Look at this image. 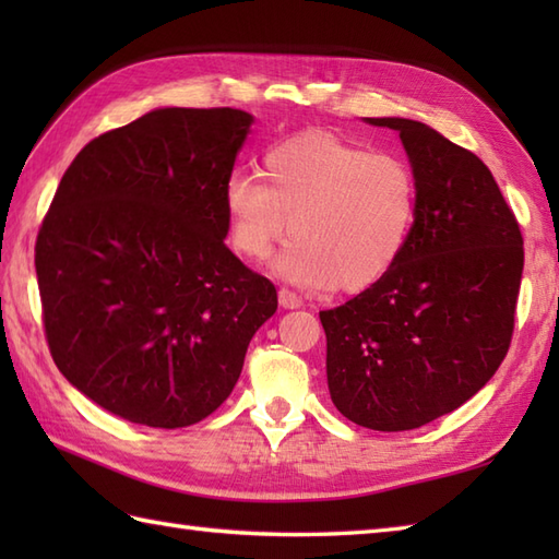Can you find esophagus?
I'll list each match as a JSON object with an SVG mask.
<instances>
[{"label":"esophagus","mask_w":559,"mask_h":559,"mask_svg":"<svg viewBox=\"0 0 559 559\" xmlns=\"http://www.w3.org/2000/svg\"><path fill=\"white\" fill-rule=\"evenodd\" d=\"M278 300H281L283 307H286V310H298V307H302V298H300V295L288 290V288H281V290H278Z\"/></svg>","instance_id":"obj_1"}]
</instances>
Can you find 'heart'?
Returning <instances> with one entry per match:
<instances>
[{
    "instance_id": "obj_1",
    "label": "heart",
    "mask_w": 559,
    "mask_h": 559,
    "mask_svg": "<svg viewBox=\"0 0 559 559\" xmlns=\"http://www.w3.org/2000/svg\"><path fill=\"white\" fill-rule=\"evenodd\" d=\"M230 242L264 261L293 230L273 271L295 286L358 293L396 264L418 213V177L391 151L305 132L273 144L261 177L233 173L223 187Z\"/></svg>"
}]
</instances>
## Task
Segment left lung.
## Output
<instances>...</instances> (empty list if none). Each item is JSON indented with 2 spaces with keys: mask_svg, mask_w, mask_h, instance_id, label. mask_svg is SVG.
I'll list each match as a JSON object with an SVG mask.
<instances>
[{
  "mask_svg": "<svg viewBox=\"0 0 559 559\" xmlns=\"http://www.w3.org/2000/svg\"><path fill=\"white\" fill-rule=\"evenodd\" d=\"M418 213L396 264L346 305L319 312L334 406L379 432L415 430L490 382L514 334L524 237L476 153L403 117Z\"/></svg>",
  "mask_w": 559,
  "mask_h": 559,
  "instance_id": "obj_1",
  "label": "left lung"
}]
</instances>
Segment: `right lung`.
Masks as SVG:
<instances>
[{
  "instance_id": "right-lung-1",
  "label": "right lung",
  "mask_w": 559,
  "mask_h": 559,
  "mask_svg": "<svg viewBox=\"0 0 559 559\" xmlns=\"http://www.w3.org/2000/svg\"><path fill=\"white\" fill-rule=\"evenodd\" d=\"M252 115L163 108L79 151L35 242L45 338L71 384L148 427L216 411L273 283L228 247L223 187Z\"/></svg>"
}]
</instances>
